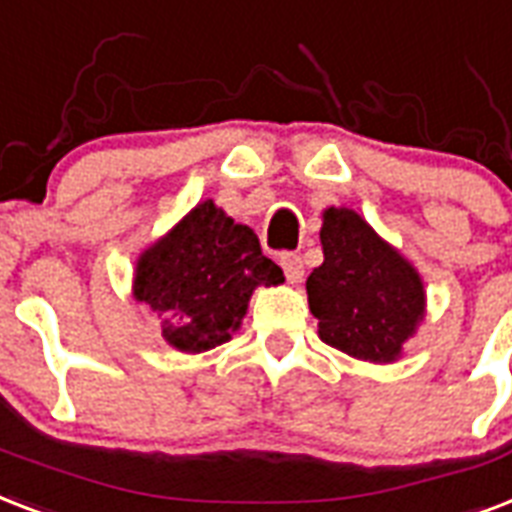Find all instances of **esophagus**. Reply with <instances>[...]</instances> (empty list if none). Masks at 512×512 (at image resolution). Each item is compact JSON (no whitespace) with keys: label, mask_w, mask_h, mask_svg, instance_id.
Wrapping results in <instances>:
<instances>
[{"label":"esophagus","mask_w":512,"mask_h":512,"mask_svg":"<svg viewBox=\"0 0 512 512\" xmlns=\"http://www.w3.org/2000/svg\"><path fill=\"white\" fill-rule=\"evenodd\" d=\"M280 267H283L288 283H301V277H304L301 256H296V253H283V256H280Z\"/></svg>","instance_id":"1"}]
</instances>
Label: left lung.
<instances>
[{"instance_id":"left-lung-1","label":"left lung","mask_w":512,"mask_h":512,"mask_svg":"<svg viewBox=\"0 0 512 512\" xmlns=\"http://www.w3.org/2000/svg\"><path fill=\"white\" fill-rule=\"evenodd\" d=\"M326 259L307 277L320 339L352 358L390 363L425 315L422 280L400 253L347 208L323 213Z\"/></svg>"}]
</instances>
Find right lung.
I'll return each instance as SVG.
<instances>
[{"instance_id": "1", "label": "right lung", "mask_w": 512, "mask_h": 512, "mask_svg": "<svg viewBox=\"0 0 512 512\" xmlns=\"http://www.w3.org/2000/svg\"><path fill=\"white\" fill-rule=\"evenodd\" d=\"M283 283L251 227L235 224L211 200L141 256L136 299L160 320L181 352H205L232 339L256 285Z\"/></svg>"}]
</instances>
